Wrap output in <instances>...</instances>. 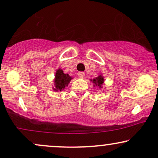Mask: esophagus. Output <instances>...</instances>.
<instances>
[{"instance_id":"1","label":"esophagus","mask_w":158,"mask_h":158,"mask_svg":"<svg viewBox=\"0 0 158 158\" xmlns=\"http://www.w3.org/2000/svg\"><path fill=\"white\" fill-rule=\"evenodd\" d=\"M77 75L79 78H84L85 77V73H84V72H79V73H77Z\"/></svg>"}]
</instances>
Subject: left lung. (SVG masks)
Wrapping results in <instances>:
<instances>
[{
    "label": "left lung",
    "instance_id": "left-lung-1",
    "mask_svg": "<svg viewBox=\"0 0 158 158\" xmlns=\"http://www.w3.org/2000/svg\"><path fill=\"white\" fill-rule=\"evenodd\" d=\"M90 81L94 83V87H98V88H101L102 87L103 83H104V77L102 75H99V77H96L93 80L90 79Z\"/></svg>",
    "mask_w": 158,
    "mask_h": 158
}]
</instances>
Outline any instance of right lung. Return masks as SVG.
<instances>
[{
  "label": "right lung",
  "mask_w": 158,
  "mask_h": 158,
  "mask_svg": "<svg viewBox=\"0 0 158 158\" xmlns=\"http://www.w3.org/2000/svg\"><path fill=\"white\" fill-rule=\"evenodd\" d=\"M73 79L68 74H65L63 72L61 69L59 68L56 72L55 79H54V85L55 88H53V90L55 91H59V90H62L68 85L71 79Z\"/></svg>",
  "instance_id": "add662e5"
}]
</instances>
